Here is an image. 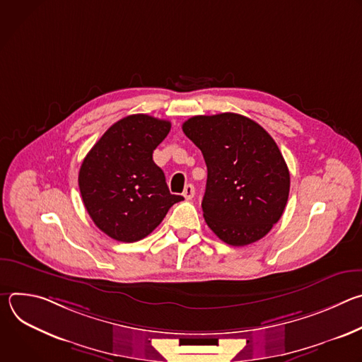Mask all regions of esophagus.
<instances>
[{
	"label": "esophagus",
	"instance_id": "obj_1",
	"mask_svg": "<svg viewBox=\"0 0 362 362\" xmlns=\"http://www.w3.org/2000/svg\"><path fill=\"white\" fill-rule=\"evenodd\" d=\"M183 196H185L186 200H192V199H193V196H194V187H193V185H186V186H185Z\"/></svg>",
	"mask_w": 362,
	"mask_h": 362
}]
</instances>
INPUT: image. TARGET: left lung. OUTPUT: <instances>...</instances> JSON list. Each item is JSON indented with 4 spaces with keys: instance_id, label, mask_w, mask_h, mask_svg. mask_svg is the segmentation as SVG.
Instances as JSON below:
<instances>
[{
    "instance_id": "1",
    "label": "left lung",
    "mask_w": 362,
    "mask_h": 362,
    "mask_svg": "<svg viewBox=\"0 0 362 362\" xmlns=\"http://www.w3.org/2000/svg\"><path fill=\"white\" fill-rule=\"evenodd\" d=\"M182 129L208 168L206 223L232 246L262 239L281 219L289 196V170L275 140L236 113L194 116Z\"/></svg>"
}]
</instances>
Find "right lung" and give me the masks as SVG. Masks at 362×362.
I'll return each mask as SVG.
<instances>
[{
    "mask_svg": "<svg viewBox=\"0 0 362 362\" xmlns=\"http://www.w3.org/2000/svg\"><path fill=\"white\" fill-rule=\"evenodd\" d=\"M170 122L132 115L115 123L91 147L78 172V187L95 226L119 242H136L156 229L183 196L172 194L153 150Z\"/></svg>",
    "mask_w": 362,
    "mask_h": 362,
    "instance_id": "obj_1",
    "label": "right lung"
}]
</instances>
